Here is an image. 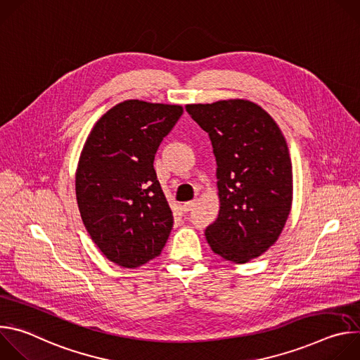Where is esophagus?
<instances>
[{
    "label": "esophagus",
    "instance_id": "1",
    "mask_svg": "<svg viewBox=\"0 0 360 360\" xmlns=\"http://www.w3.org/2000/svg\"><path fill=\"white\" fill-rule=\"evenodd\" d=\"M195 207H196V200L185 202V203L182 205V211H184V212H189V211H192Z\"/></svg>",
    "mask_w": 360,
    "mask_h": 360
}]
</instances>
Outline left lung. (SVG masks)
<instances>
[{"mask_svg":"<svg viewBox=\"0 0 360 360\" xmlns=\"http://www.w3.org/2000/svg\"><path fill=\"white\" fill-rule=\"evenodd\" d=\"M185 108L208 132L218 167L219 215L205 236L224 259L246 264L278 240L292 208L286 139L274 118L248 99Z\"/></svg>","mask_w":360,"mask_h":360,"instance_id":"1","label":"left lung"}]
</instances>
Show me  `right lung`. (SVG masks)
Listing matches in <instances>:
<instances>
[{"instance_id":"right-lung-1","label":"right lung","mask_w":360,"mask_h":360,"mask_svg":"<svg viewBox=\"0 0 360 360\" xmlns=\"http://www.w3.org/2000/svg\"><path fill=\"white\" fill-rule=\"evenodd\" d=\"M184 108L120 102L91 129L75 174L82 222L107 258L138 268L161 255L174 217L153 169L162 139Z\"/></svg>"}]
</instances>
